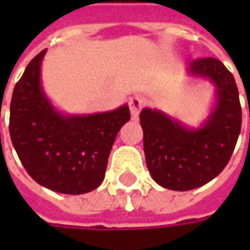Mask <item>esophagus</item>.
Returning <instances> with one entry per match:
<instances>
[{"label": "esophagus", "mask_w": 250, "mask_h": 250, "mask_svg": "<svg viewBox=\"0 0 250 250\" xmlns=\"http://www.w3.org/2000/svg\"><path fill=\"white\" fill-rule=\"evenodd\" d=\"M143 99L141 96H132L130 99V102H128V105H130V111H131V115H132V119L136 120L138 119V115L141 112L142 107H143Z\"/></svg>", "instance_id": "1"}]
</instances>
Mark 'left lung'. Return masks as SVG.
<instances>
[{"label": "left lung", "mask_w": 250, "mask_h": 250, "mask_svg": "<svg viewBox=\"0 0 250 250\" xmlns=\"http://www.w3.org/2000/svg\"><path fill=\"white\" fill-rule=\"evenodd\" d=\"M188 73L215 85V105L202 127L188 128L158 109H142L147 168L162 188L188 191L225 168L241 131V104L234 77L214 57L190 62Z\"/></svg>", "instance_id": "8db88e82"}]
</instances>
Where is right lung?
<instances>
[{
  "label": "right lung",
  "instance_id": "obj_1",
  "mask_svg": "<svg viewBox=\"0 0 250 250\" xmlns=\"http://www.w3.org/2000/svg\"><path fill=\"white\" fill-rule=\"evenodd\" d=\"M46 49L28 64L13 89L9 132L25 170L41 186L84 194L103 182L109 152L130 120L128 105L92 115H62L41 87Z\"/></svg>",
  "mask_w": 250,
  "mask_h": 250
}]
</instances>
